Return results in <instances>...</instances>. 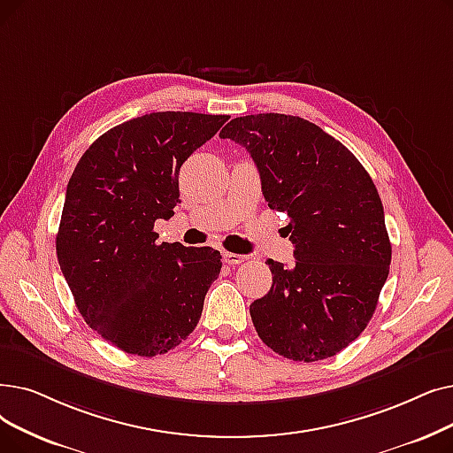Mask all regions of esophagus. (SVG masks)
Returning a JSON list of instances; mask_svg holds the SVG:
<instances>
[{"mask_svg":"<svg viewBox=\"0 0 453 453\" xmlns=\"http://www.w3.org/2000/svg\"><path fill=\"white\" fill-rule=\"evenodd\" d=\"M248 257L246 255H239V253H224V263H227V265H231V266H237V265H241V263H244Z\"/></svg>","mask_w":453,"mask_h":453,"instance_id":"obj_1","label":"esophagus"}]
</instances>
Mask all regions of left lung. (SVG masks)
Masks as SVG:
<instances>
[{"label": "left lung", "instance_id": "left-lung-1", "mask_svg": "<svg viewBox=\"0 0 453 453\" xmlns=\"http://www.w3.org/2000/svg\"><path fill=\"white\" fill-rule=\"evenodd\" d=\"M220 136L250 151L268 207L290 219L296 263L268 259L272 288L250 305L257 335L292 361L335 356L368 326L388 275L376 185L346 146L300 116L233 118Z\"/></svg>", "mask_w": 453, "mask_h": 453}]
</instances>
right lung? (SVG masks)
<instances>
[{"mask_svg":"<svg viewBox=\"0 0 453 453\" xmlns=\"http://www.w3.org/2000/svg\"><path fill=\"white\" fill-rule=\"evenodd\" d=\"M227 114L150 112L104 133L66 188L57 259L85 322L131 356L181 344L198 324L222 255L157 244L180 202V168Z\"/></svg>","mask_w":453,"mask_h":453,"instance_id":"right-lung-1","label":"right lung"}]
</instances>
